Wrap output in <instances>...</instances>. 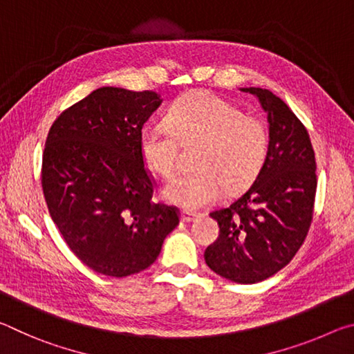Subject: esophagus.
Instances as JSON below:
<instances>
[{
    "label": "esophagus",
    "instance_id": "obj_1",
    "mask_svg": "<svg viewBox=\"0 0 354 354\" xmlns=\"http://www.w3.org/2000/svg\"><path fill=\"white\" fill-rule=\"evenodd\" d=\"M196 218H198V215L194 212H189V211L181 212V221H184V223H190V221H195Z\"/></svg>",
    "mask_w": 354,
    "mask_h": 354
}]
</instances>
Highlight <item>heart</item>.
<instances>
[{"label": "heart", "instance_id": "obj_1", "mask_svg": "<svg viewBox=\"0 0 354 354\" xmlns=\"http://www.w3.org/2000/svg\"><path fill=\"white\" fill-rule=\"evenodd\" d=\"M165 123H148L139 136L143 164L159 176L176 169L179 143H201L198 171L181 173L165 184L167 201L189 211L212 206L225 187L239 192L261 171L268 151L263 120L247 115L217 95L195 92L173 103Z\"/></svg>", "mask_w": 354, "mask_h": 354}]
</instances>
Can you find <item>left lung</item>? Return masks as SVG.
I'll return each instance as SVG.
<instances>
[{
    "label": "left lung",
    "instance_id": "8db88e82",
    "mask_svg": "<svg viewBox=\"0 0 354 354\" xmlns=\"http://www.w3.org/2000/svg\"><path fill=\"white\" fill-rule=\"evenodd\" d=\"M267 112L268 151L254 183L230 207L211 214L218 239L205 261L220 277L254 284L289 263L308 236L317 190L313 143L289 106L267 88L245 87Z\"/></svg>",
    "mask_w": 354,
    "mask_h": 354
}]
</instances>
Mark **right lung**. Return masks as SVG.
Returning a JSON list of instances; mask_svg holds the SVG:
<instances>
[{"mask_svg":"<svg viewBox=\"0 0 354 354\" xmlns=\"http://www.w3.org/2000/svg\"><path fill=\"white\" fill-rule=\"evenodd\" d=\"M162 103L151 91L100 87L53 123L41 189L70 250L93 272L123 278L158 259L179 223L176 207L154 205L139 136Z\"/></svg>","mask_w":354,"mask_h":354,"instance_id":"right-lung-1","label":"right lung"}]
</instances>
